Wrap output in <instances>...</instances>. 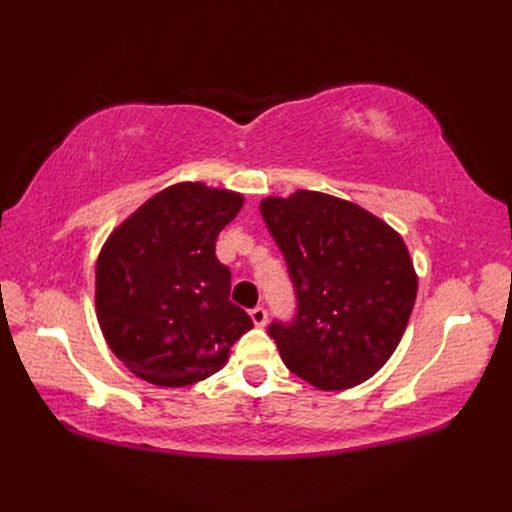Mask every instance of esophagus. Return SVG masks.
<instances>
[{"label":"esophagus","mask_w":512,"mask_h":512,"mask_svg":"<svg viewBox=\"0 0 512 512\" xmlns=\"http://www.w3.org/2000/svg\"><path fill=\"white\" fill-rule=\"evenodd\" d=\"M250 319H253V323L257 325V328H264L266 321H268V312H266V308L257 306V308L250 310Z\"/></svg>","instance_id":"obj_1"}]
</instances>
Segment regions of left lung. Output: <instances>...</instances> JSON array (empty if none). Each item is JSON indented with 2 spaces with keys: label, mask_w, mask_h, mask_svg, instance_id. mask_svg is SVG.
Listing matches in <instances>:
<instances>
[{
  "label": "left lung",
  "mask_w": 512,
  "mask_h": 512,
  "mask_svg": "<svg viewBox=\"0 0 512 512\" xmlns=\"http://www.w3.org/2000/svg\"><path fill=\"white\" fill-rule=\"evenodd\" d=\"M262 215L297 297L273 321L286 367L325 391L372 378L394 354L418 292L402 237L358 204L317 191L266 198Z\"/></svg>",
  "instance_id": "left-lung-1"
}]
</instances>
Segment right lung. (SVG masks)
I'll return each instance as SVG.
<instances>
[{"mask_svg": "<svg viewBox=\"0 0 512 512\" xmlns=\"http://www.w3.org/2000/svg\"><path fill=\"white\" fill-rule=\"evenodd\" d=\"M244 198L200 182L160 191L107 239L96 264V314L129 372L160 387L215 374L253 328L228 299L231 270L215 239Z\"/></svg>", "mask_w": 512, "mask_h": 512, "instance_id": "obj_1", "label": "right lung"}]
</instances>
